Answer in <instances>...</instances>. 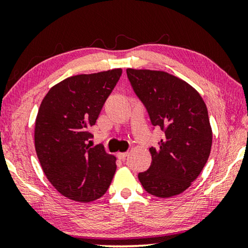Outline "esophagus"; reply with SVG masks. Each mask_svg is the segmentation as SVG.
Listing matches in <instances>:
<instances>
[{"label":"esophagus","instance_id":"esophagus-1","mask_svg":"<svg viewBox=\"0 0 248 248\" xmlns=\"http://www.w3.org/2000/svg\"><path fill=\"white\" fill-rule=\"evenodd\" d=\"M117 158L120 159V160H122V161H124L125 159H126V157H127V152H117Z\"/></svg>","mask_w":248,"mask_h":248}]
</instances>
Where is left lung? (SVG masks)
Returning <instances> with one entry per match:
<instances>
[{"instance_id":"left-lung-1","label":"left lung","mask_w":248,"mask_h":248,"mask_svg":"<svg viewBox=\"0 0 248 248\" xmlns=\"http://www.w3.org/2000/svg\"><path fill=\"white\" fill-rule=\"evenodd\" d=\"M127 78L150 117L164 132L152 161L139 181L151 195L170 198L191 186L210 155L212 130L202 97L184 80L164 71L126 70Z\"/></svg>"}]
</instances>
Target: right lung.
I'll return each mask as SVG.
<instances>
[{"label":"right lung","mask_w":248,"mask_h":248,"mask_svg":"<svg viewBox=\"0 0 248 248\" xmlns=\"http://www.w3.org/2000/svg\"><path fill=\"white\" fill-rule=\"evenodd\" d=\"M122 69L79 74L49 89L35 124V148L46 177L61 194L78 202L103 196L116 171V158L101 145L90 148L101 108Z\"/></svg>","instance_id":"add662e5"}]
</instances>
